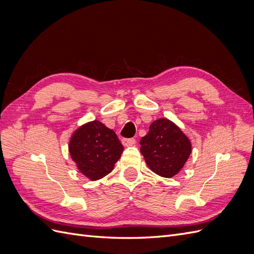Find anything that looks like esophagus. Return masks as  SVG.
Wrapping results in <instances>:
<instances>
[{"label": "esophagus", "instance_id": "obj_1", "mask_svg": "<svg viewBox=\"0 0 254 254\" xmlns=\"http://www.w3.org/2000/svg\"><path fill=\"white\" fill-rule=\"evenodd\" d=\"M122 143H123V145L126 146V147H127V146L134 145L135 144V140L134 139H123Z\"/></svg>", "mask_w": 254, "mask_h": 254}]
</instances>
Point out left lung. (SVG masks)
<instances>
[{"instance_id":"1","label":"left lung","mask_w":254,"mask_h":254,"mask_svg":"<svg viewBox=\"0 0 254 254\" xmlns=\"http://www.w3.org/2000/svg\"><path fill=\"white\" fill-rule=\"evenodd\" d=\"M140 144L146 164L153 173L165 178L179 173L191 151L188 136L167 119L152 122Z\"/></svg>"}]
</instances>
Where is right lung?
Listing matches in <instances>:
<instances>
[{
	"label": "right lung",
	"mask_w": 254,
	"mask_h": 254,
	"mask_svg": "<svg viewBox=\"0 0 254 254\" xmlns=\"http://www.w3.org/2000/svg\"><path fill=\"white\" fill-rule=\"evenodd\" d=\"M124 147L112 129L98 121L90 122L73 133L68 151L80 173L92 181L108 175Z\"/></svg>",
	"instance_id": "add662e5"
}]
</instances>
